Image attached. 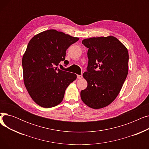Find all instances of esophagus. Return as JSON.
Masks as SVG:
<instances>
[{"label": "esophagus", "instance_id": "esophagus-1", "mask_svg": "<svg viewBox=\"0 0 149 149\" xmlns=\"http://www.w3.org/2000/svg\"><path fill=\"white\" fill-rule=\"evenodd\" d=\"M83 78V75H77V79H81Z\"/></svg>", "mask_w": 149, "mask_h": 149}]
</instances>
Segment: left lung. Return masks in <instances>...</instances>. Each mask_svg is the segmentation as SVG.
I'll list each match as a JSON object with an SVG mask.
<instances>
[{"label": "left lung", "mask_w": 149, "mask_h": 149, "mask_svg": "<svg viewBox=\"0 0 149 149\" xmlns=\"http://www.w3.org/2000/svg\"><path fill=\"white\" fill-rule=\"evenodd\" d=\"M82 43L88 48L89 61L83 74L88 86L81 91V98L92 109L104 107L118 96L127 77V49L113 36L86 38Z\"/></svg>", "instance_id": "obj_1"}]
</instances>
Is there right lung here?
I'll list each match as a JSON object with an SVG mask.
<instances>
[{"mask_svg": "<svg viewBox=\"0 0 149 149\" xmlns=\"http://www.w3.org/2000/svg\"><path fill=\"white\" fill-rule=\"evenodd\" d=\"M79 38L49 29L31 39L22 58L23 81L31 97L41 107L59 104L77 75L57 69L66 49Z\"/></svg>", "mask_w": 149, "mask_h": 149, "instance_id": "add662e5", "label": "right lung"}]
</instances>
